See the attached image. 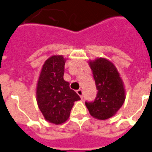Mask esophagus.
<instances>
[{"instance_id":"esophagus-1","label":"esophagus","mask_w":152,"mask_h":152,"mask_svg":"<svg viewBox=\"0 0 152 152\" xmlns=\"http://www.w3.org/2000/svg\"><path fill=\"white\" fill-rule=\"evenodd\" d=\"M76 93H77V94L80 96L81 99H83V92L82 90H78L77 91H76Z\"/></svg>"}]
</instances>
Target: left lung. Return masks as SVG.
<instances>
[{"instance_id": "1", "label": "left lung", "mask_w": 152, "mask_h": 152, "mask_svg": "<svg viewBox=\"0 0 152 152\" xmlns=\"http://www.w3.org/2000/svg\"><path fill=\"white\" fill-rule=\"evenodd\" d=\"M96 87L94 101H86L90 115L100 120L111 117L121 107L125 100L123 83L112 62L100 58L90 62Z\"/></svg>"}]
</instances>
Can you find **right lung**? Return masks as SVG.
I'll use <instances>...</instances> for the list:
<instances>
[{"instance_id":"obj_1","label":"right lung","mask_w":152,"mask_h":152,"mask_svg":"<svg viewBox=\"0 0 152 152\" xmlns=\"http://www.w3.org/2000/svg\"><path fill=\"white\" fill-rule=\"evenodd\" d=\"M65 58L53 56L48 58L42 69L37 85V102L39 110L48 121L56 124L69 118L74 102L80 96L71 90L65 81Z\"/></svg>"}]
</instances>
